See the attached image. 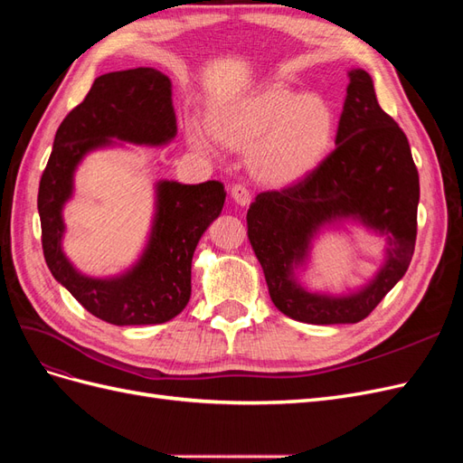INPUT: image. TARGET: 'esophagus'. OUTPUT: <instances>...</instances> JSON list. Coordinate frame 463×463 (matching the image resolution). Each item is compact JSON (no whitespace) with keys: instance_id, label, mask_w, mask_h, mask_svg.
Returning a JSON list of instances; mask_svg holds the SVG:
<instances>
[{"instance_id":"1","label":"esophagus","mask_w":463,"mask_h":463,"mask_svg":"<svg viewBox=\"0 0 463 463\" xmlns=\"http://www.w3.org/2000/svg\"><path fill=\"white\" fill-rule=\"evenodd\" d=\"M232 199L235 201V204H240V206L245 208V206L250 204V193L243 185H233L232 187Z\"/></svg>"}]
</instances>
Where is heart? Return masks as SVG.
<instances>
[{
	"label": "heart",
	"instance_id": "heart-1",
	"mask_svg": "<svg viewBox=\"0 0 463 463\" xmlns=\"http://www.w3.org/2000/svg\"><path fill=\"white\" fill-rule=\"evenodd\" d=\"M204 121L187 119L189 146L206 156L216 154L218 143L247 154L250 177L270 189L311 177L328 158L338 133V116L328 98L282 82L210 102Z\"/></svg>",
	"mask_w": 463,
	"mask_h": 463
}]
</instances>
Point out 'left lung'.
<instances>
[{
	"mask_svg": "<svg viewBox=\"0 0 463 463\" xmlns=\"http://www.w3.org/2000/svg\"><path fill=\"white\" fill-rule=\"evenodd\" d=\"M335 148L318 170L284 191L260 193L247 210V235L270 299L309 325H355L383 301L411 262L419 174L408 137L378 106L365 69H349ZM354 222L385 241L379 270L354 290H311L300 276L317 235Z\"/></svg>",
	"mask_w": 463,
	"mask_h": 463,
	"instance_id": "8db88e82",
	"label": "left lung"
}]
</instances>
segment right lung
I'll return each instance as SVG.
<instances>
[{
	"mask_svg": "<svg viewBox=\"0 0 463 463\" xmlns=\"http://www.w3.org/2000/svg\"><path fill=\"white\" fill-rule=\"evenodd\" d=\"M177 135L172 80L137 67L98 77L61 121L38 189L42 249L52 276L89 313L116 326L162 325L191 298V260L201 235L222 213L220 181L154 184V214L138 259L119 274L89 276L63 250V208L73 199L75 174L90 152L128 145L165 146Z\"/></svg>",
	"mask_w": 463,
	"mask_h": 463,
	"instance_id": "right-lung-1",
	"label": "right lung"
}]
</instances>
